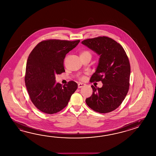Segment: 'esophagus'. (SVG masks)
<instances>
[{
	"instance_id": "obj_1",
	"label": "esophagus",
	"mask_w": 156,
	"mask_h": 156,
	"mask_svg": "<svg viewBox=\"0 0 156 156\" xmlns=\"http://www.w3.org/2000/svg\"><path fill=\"white\" fill-rule=\"evenodd\" d=\"M84 86H85V83H78V88H81V87H83Z\"/></svg>"
}]
</instances>
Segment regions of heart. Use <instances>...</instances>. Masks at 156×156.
I'll list each match as a JSON object with an SVG mask.
<instances>
[{
    "label": "heart",
    "instance_id": "1",
    "mask_svg": "<svg viewBox=\"0 0 156 156\" xmlns=\"http://www.w3.org/2000/svg\"><path fill=\"white\" fill-rule=\"evenodd\" d=\"M81 55H90L91 56V54L89 52V51H83L82 53H81ZM84 77H82V79H83Z\"/></svg>",
    "mask_w": 156,
    "mask_h": 156
}]
</instances>
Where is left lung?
Here are the masks:
<instances>
[{"label": "left lung", "instance_id": "left-lung-1", "mask_svg": "<svg viewBox=\"0 0 156 156\" xmlns=\"http://www.w3.org/2000/svg\"><path fill=\"white\" fill-rule=\"evenodd\" d=\"M81 43L99 55L90 81L103 83L101 88L91 85L93 94L86 99V103L97 112H112L122 103L129 89L130 65L126 53L120 44L106 36L88 39Z\"/></svg>", "mask_w": 156, "mask_h": 156}]
</instances>
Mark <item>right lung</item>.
I'll return each instance as SVG.
<instances>
[{
	"label": "right lung",
	"instance_id": "1",
	"mask_svg": "<svg viewBox=\"0 0 156 156\" xmlns=\"http://www.w3.org/2000/svg\"><path fill=\"white\" fill-rule=\"evenodd\" d=\"M80 40H45L30 53L27 61L25 81L30 98L40 111L53 114L67 105L77 83L71 81L65 86L55 81V74L65 72L66 55Z\"/></svg>",
	"mask_w": 156,
	"mask_h": 156
}]
</instances>
